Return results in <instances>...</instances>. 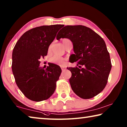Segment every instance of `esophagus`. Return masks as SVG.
<instances>
[{
    "instance_id": "34e87169",
    "label": "esophagus",
    "mask_w": 127,
    "mask_h": 127,
    "mask_svg": "<svg viewBox=\"0 0 127 127\" xmlns=\"http://www.w3.org/2000/svg\"><path fill=\"white\" fill-rule=\"evenodd\" d=\"M61 68H62V71H63V70H64V69H65V67H64V66H61Z\"/></svg>"
}]
</instances>
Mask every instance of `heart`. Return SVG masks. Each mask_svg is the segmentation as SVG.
I'll use <instances>...</instances> for the list:
<instances>
[{
    "label": "heart",
    "instance_id": "heart-1",
    "mask_svg": "<svg viewBox=\"0 0 127 127\" xmlns=\"http://www.w3.org/2000/svg\"><path fill=\"white\" fill-rule=\"evenodd\" d=\"M67 40H68V39H66V38L62 40V42H63V45H64L65 42L66 41H67ZM50 62H51L52 63L57 64V65H63L64 63H65V59H64L63 57H61V56L55 55L53 56V57L50 59Z\"/></svg>",
    "mask_w": 127,
    "mask_h": 127
}]
</instances>
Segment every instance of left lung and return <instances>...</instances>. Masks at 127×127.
Returning a JSON list of instances; mask_svg holds the SVG:
<instances>
[{
    "instance_id": "8db88e82",
    "label": "left lung",
    "mask_w": 127,
    "mask_h": 127,
    "mask_svg": "<svg viewBox=\"0 0 127 127\" xmlns=\"http://www.w3.org/2000/svg\"><path fill=\"white\" fill-rule=\"evenodd\" d=\"M58 32L56 39L68 38L73 43L74 54L71 63L77 67H67L72 73L69 83L73 92L82 99H90L100 93L107 84L111 69L110 54L105 42L99 35L83 25H67Z\"/></svg>"
}]
</instances>
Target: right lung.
Segmentation results:
<instances>
[{
    "label": "right lung",
    "mask_w": 127,
    "mask_h": 127,
    "mask_svg": "<svg viewBox=\"0 0 127 127\" xmlns=\"http://www.w3.org/2000/svg\"><path fill=\"white\" fill-rule=\"evenodd\" d=\"M62 25H43L26 32L12 52V69L16 83L28 99L35 102L47 99L56 89L62 69L50 63L44 69L41 58L47 55L49 46Z\"/></svg>",
    "instance_id": "right-lung-1"
}]
</instances>
